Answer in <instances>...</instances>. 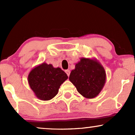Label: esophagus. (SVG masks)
Listing matches in <instances>:
<instances>
[{"label": "esophagus", "instance_id": "34e87169", "mask_svg": "<svg viewBox=\"0 0 135 135\" xmlns=\"http://www.w3.org/2000/svg\"><path fill=\"white\" fill-rule=\"evenodd\" d=\"M65 72H66V74L68 75V76L69 77V75H70V71H69V69H68V70H66Z\"/></svg>", "mask_w": 135, "mask_h": 135}]
</instances>
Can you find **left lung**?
<instances>
[{
  "mask_svg": "<svg viewBox=\"0 0 135 135\" xmlns=\"http://www.w3.org/2000/svg\"><path fill=\"white\" fill-rule=\"evenodd\" d=\"M69 80L77 91L86 98L97 97L104 87L106 81L104 68L95 58H81L72 70Z\"/></svg>",
  "mask_w": 135,
  "mask_h": 135,
  "instance_id": "8db88e82",
  "label": "left lung"
}]
</instances>
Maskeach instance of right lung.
Masks as SVG:
<instances>
[{"mask_svg": "<svg viewBox=\"0 0 135 135\" xmlns=\"http://www.w3.org/2000/svg\"><path fill=\"white\" fill-rule=\"evenodd\" d=\"M68 78L61 68L44 62L31 70L27 79L36 97L40 100L49 101L58 94L61 85Z\"/></svg>", "mask_w": 135, "mask_h": 135, "instance_id": "add662e5", "label": "right lung"}]
</instances>
